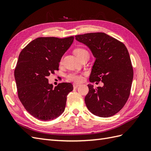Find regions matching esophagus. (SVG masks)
<instances>
[{"label":"esophagus","instance_id":"esophagus-1","mask_svg":"<svg viewBox=\"0 0 151 151\" xmlns=\"http://www.w3.org/2000/svg\"><path fill=\"white\" fill-rule=\"evenodd\" d=\"M80 86V84L79 83H74L73 84V88H76L78 87H79Z\"/></svg>","mask_w":151,"mask_h":151}]
</instances>
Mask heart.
<instances>
[{
	"mask_svg": "<svg viewBox=\"0 0 151 151\" xmlns=\"http://www.w3.org/2000/svg\"><path fill=\"white\" fill-rule=\"evenodd\" d=\"M74 53L75 54V55L78 57V59H80L81 57L85 55V54H86V53L88 54L87 50L83 48H76L74 50ZM66 77H67V79L68 80L73 81V82H81V81L83 80L82 74H81V73H77V72H72V73H69Z\"/></svg>",
	"mask_w": 151,
	"mask_h": 151,
	"instance_id": "b5f03b06",
	"label": "heart"
}]
</instances>
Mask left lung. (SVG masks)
Listing matches in <instances>:
<instances>
[{"mask_svg": "<svg viewBox=\"0 0 151 151\" xmlns=\"http://www.w3.org/2000/svg\"><path fill=\"white\" fill-rule=\"evenodd\" d=\"M75 37L88 46L96 58L89 81H101L104 84L96 88L88 85V92L85 98L87 109L98 117L113 116L122 109L130 94L133 69L127 49L122 42L103 32Z\"/></svg>", "mask_w": 151, "mask_h": 151, "instance_id": "1", "label": "left lung"}]
</instances>
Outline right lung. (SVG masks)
<instances>
[{"label": "right lung", "instance_id": "add662e5", "mask_svg": "<svg viewBox=\"0 0 151 151\" xmlns=\"http://www.w3.org/2000/svg\"><path fill=\"white\" fill-rule=\"evenodd\" d=\"M73 40V36L38 37L29 42L19 55L14 69L18 98L25 110L39 120L55 119L65 110L73 85L64 82L53 88L47 76L59 70L61 58Z\"/></svg>", "mask_w": 151, "mask_h": 151}]
</instances>
